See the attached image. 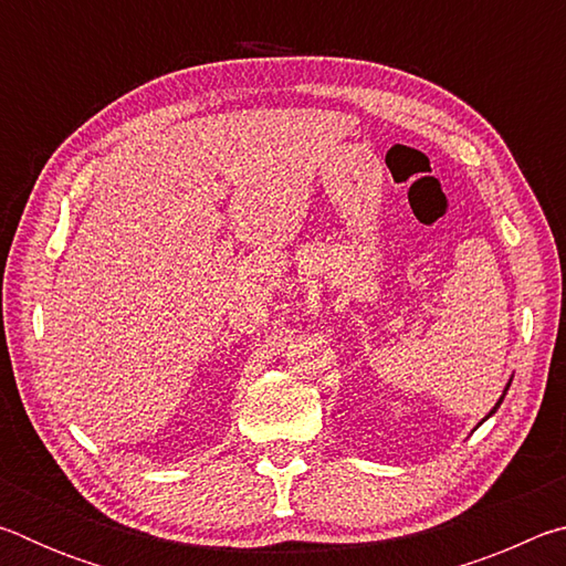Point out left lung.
Listing matches in <instances>:
<instances>
[{
    "label": "left lung",
    "mask_w": 566,
    "mask_h": 566,
    "mask_svg": "<svg viewBox=\"0 0 566 566\" xmlns=\"http://www.w3.org/2000/svg\"><path fill=\"white\" fill-rule=\"evenodd\" d=\"M506 389H510V385H506ZM506 389H504V395H506ZM504 395H502V399H504ZM502 399H500V401H496V407H494V409L490 411V415H494V411H496V409H500V405H502Z\"/></svg>",
    "instance_id": "8db88e82"
}]
</instances>
